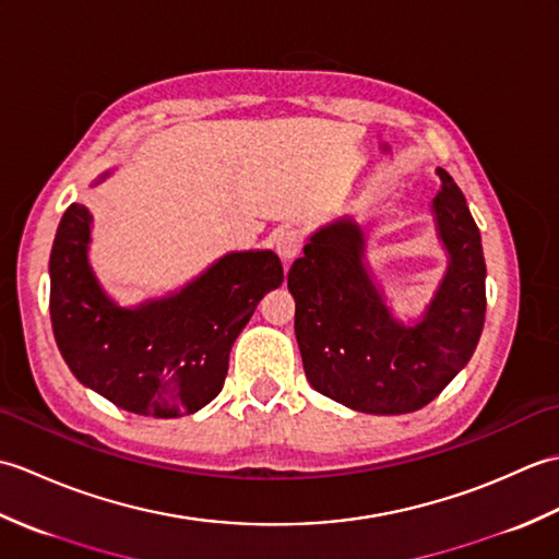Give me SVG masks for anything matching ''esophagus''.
<instances>
[{
    "label": "esophagus",
    "mask_w": 559,
    "mask_h": 559,
    "mask_svg": "<svg viewBox=\"0 0 559 559\" xmlns=\"http://www.w3.org/2000/svg\"><path fill=\"white\" fill-rule=\"evenodd\" d=\"M305 235L298 228H281L276 233V252L283 261H293L302 252Z\"/></svg>",
    "instance_id": "1"
}]
</instances>
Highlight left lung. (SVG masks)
<instances>
[{
	"label": "left lung",
	"instance_id": "left-lung-1",
	"mask_svg": "<svg viewBox=\"0 0 559 559\" xmlns=\"http://www.w3.org/2000/svg\"><path fill=\"white\" fill-rule=\"evenodd\" d=\"M432 201L449 266L415 326L391 317L365 266V237L350 218L317 230L288 271L295 336L305 374L319 394L374 415L427 406L478 346L485 322L480 230L451 175Z\"/></svg>",
	"mask_w": 559,
	"mask_h": 559
}]
</instances>
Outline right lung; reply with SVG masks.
<instances>
[{"instance_id": "right-lung-1", "label": "right lung", "mask_w": 559, "mask_h": 559, "mask_svg": "<svg viewBox=\"0 0 559 559\" xmlns=\"http://www.w3.org/2000/svg\"><path fill=\"white\" fill-rule=\"evenodd\" d=\"M93 213L71 204L50 254L57 348L83 386L129 413L180 418L216 399L235 338L259 300L283 283L271 249L230 252L168 298L110 300L88 264Z\"/></svg>"}]
</instances>
